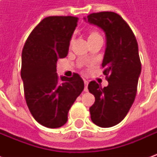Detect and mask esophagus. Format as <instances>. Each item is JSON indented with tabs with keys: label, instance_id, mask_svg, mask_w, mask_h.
Listing matches in <instances>:
<instances>
[{
	"label": "esophagus",
	"instance_id": "34e87169",
	"mask_svg": "<svg viewBox=\"0 0 157 157\" xmlns=\"http://www.w3.org/2000/svg\"><path fill=\"white\" fill-rule=\"evenodd\" d=\"M84 86H85L84 91H85V92H87V91H88V89H87V86H88V82H87V81H84Z\"/></svg>",
	"mask_w": 157,
	"mask_h": 157
}]
</instances>
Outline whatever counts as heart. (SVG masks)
<instances>
[{
  "instance_id": "obj_1",
  "label": "heart",
  "mask_w": 157,
  "mask_h": 157,
  "mask_svg": "<svg viewBox=\"0 0 157 157\" xmlns=\"http://www.w3.org/2000/svg\"><path fill=\"white\" fill-rule=\"evenodd\" d=\"M96 38H101V35H100V33H99L98 31H95V30H93V31H91V32L89 33L88 40H91V39H96ZM73 41H74V39H71V41H70V44H71V45L73 44Z\"/></svg>"
}]
</instances>
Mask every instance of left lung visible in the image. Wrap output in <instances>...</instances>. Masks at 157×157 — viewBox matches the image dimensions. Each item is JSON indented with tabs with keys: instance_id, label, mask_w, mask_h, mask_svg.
Instances as JSON below:
<instances>
[{
	"instance_id": "obj_1",
	"label": "left lung",
	"mask_w": 157,
	"mask_h": 157,
	"mask_svg": "<svg viewBox=\"0 0 157 157\" xmlns=\"http://www.w3.org/2000/svg\"><path fill=\"white\" fill-rule=\"evenodd\" d=\"M84 19L106 34L102 66L109 86L102 88L94 81L89 83V92L95 97L89 110L96 125L109 128L125 118L135 101L141 71L138 44L128 23L115 12L92 13Z\"/></svg>"
}]
</instances>
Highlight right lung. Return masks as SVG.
Segmentation results:
<instances>
[{
    "label": "right lung",
    "mask_w": 157,
    "mask_h": 157,
    "mask_svg": "<svg viewBox=\"0 0 157 157\" xmlns=\"http://www.w3.org/2000/svg\"><path fill=\"white\" fill-rule=\"evenodd\" d=\"M78 17L54 16L43 19L29 34L22 53L21 77L26 102L38 123L47 128H59L84 89L78 74L72 77L56 73L58 59L68 54L70 41Z\"/></svg>",
    "instance_id": "right-lung-1"
}]
</instances>
